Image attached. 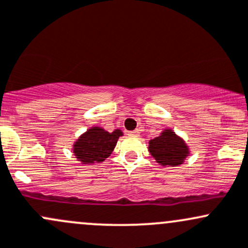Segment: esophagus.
I'll return each mask as SVG.
<instances>
[{"label":"esophagus","instance_id":"1","mask_svg":"<svg viewBox=\"0 0 248 248\" xmlns=\"http://www.w3.org/2000/svg\"><path fill=\"white\" fill-rule=\"evenodd\" d=\"M128 135H129V137H139V135H140V131H139V129H135V131L129 132Z\"/></svg>","mask_w":248,"mask_h":248}]
</instances>
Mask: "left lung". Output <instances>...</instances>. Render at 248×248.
<instances>
[{
  "label": "left lung",
  "instance_id": "obj_1",
  "mask_svg": "<svg viewBox=\"0 0 248 248\" xmlns=\"http://www.w3.org/2000/svg\"><path fill=\"white\" fill-rule=\"evenodd\" d=\"M148 151L161 166H179L190 155V148L173 129L166 128L148 141Z\"/></svg>",
  "mask_w": 248,
  "mask_h": 248
}]
</instances>
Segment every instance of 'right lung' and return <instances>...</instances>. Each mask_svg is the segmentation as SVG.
I'll return each mask as SVG.
<instances>
[{
    "instance_id": "1",
    "label": "right lung",
    "mask_w": 248,
    "mask_h": 248,
    "mask_svg": "<svg viewBox=\"0 0 248 248\" xmlns=\"http://www.w3.org/2000/svg\"><path fill=\"white\" fill-rule=\"evenodd\" d=\"M122 135L121 129L108 132L102 127H90L74 142L72 152L77 160L84 165L102 163L111 155Z\"/></svg>"
}]
</instances>
